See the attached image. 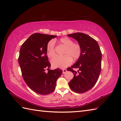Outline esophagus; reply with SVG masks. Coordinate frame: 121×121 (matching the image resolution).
I'll return each instance as SVG.
<instances>
[{
    "label": "esophagus",
    "instance_id": "esophagus-1",
    "mask_svg": "<svg viewBox=\"0 0 121 121\" xmlns=\"http://www.w3.org/2000/svg\"><path fill=\"white\" fill-rule=\"evenodd\" d=\"M66 71H67V70H66V69H63V70H62L63 74H65V73H66Z\"/></svg>",
    "mask_w": 121,
    "mask_h": 121
}]
</instances>
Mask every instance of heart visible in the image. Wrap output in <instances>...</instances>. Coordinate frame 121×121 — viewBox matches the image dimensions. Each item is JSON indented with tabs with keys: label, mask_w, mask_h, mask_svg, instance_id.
Masks as SVG:
<instances>
[{
	"label": "heart",
	"mask_w": 121,
	"mask_h": 121,
	"mask_svg": "<svg viewBox=\"0 0 121 121\" xmlns=\"http://www.w3.org/2000/svg\"><path fill=\"white\" fill-rule=\"evenodd\" d=\"M59 42L65 47L63 53L65 56H54L51 60V63L55 68H65L71 65L72 59L73 61H76L79 58L82 53V48L78 43H73L72 40L66 37L60 38ZM46 50L48 57L51 58L55 55L53 40H51L48 43Z\"/></svg>",
	"instance_id": "1"
}]
</instances>
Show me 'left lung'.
<instances>
[{
	"mask_svg": "<svg viewBox=\"0 0 121 121\" xmlns=\"http://www.w3.org/2000/svg\"><path fill=\"white\" fill-rule=\"evenodd\" d=\"M68 36L76 39L82 48L80 57L67 69L74 74L69 85L73 91L84 93L97 83L101 69L102 53L97 41L88 35L75 33L68 34ZM73 68H78V72L74 71Z\"/></svg>",
	"mask_w": 121,
	"mask_h": 121,
	"instance_id": "8db88e82",
	"label": "left lung"
}]
</instances>
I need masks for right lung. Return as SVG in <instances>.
Returning <instances> with one entry per match:
<instances>
[{
	"instance_id": "1",
	"label": "right lung",
	"mask_w": 121,
	"mask_h": 121,
	"mask_svg": "<svg viewBox=\"0 0 121 121\" xmlns=\"http://www.w3.org/2000/svg\"><path fill=\"white\" fill-rule=\"evenodd\" d=\"M55 35L34 33L25 41L20 48L19 63L23 78L30 88L42 95L54 91L57 79L62 71L57 68L51 70L47 56V45ZM48 71L46 73L45 70Z\"/></svg>"
}]
</instances>
